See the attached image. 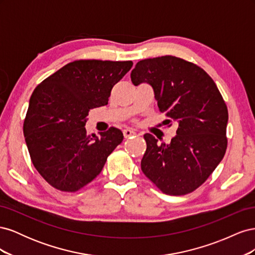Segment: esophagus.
Instances as JSON below:
<instances>
[{"label":"esophagus","instance_id":"34e87169","mask_svg":"<svg viewBox=\"0 0 255 255\" xmlns=\"http://www.w3.org/2000/svg\"><path fill=\"white\" fill-rule=\"evenodd\" d=\"M135 134H136V132L132 128H126L125 130H123V135H125L126 138L132 136V135H135Z\"/></svg>","mask_w":255,"mask_h":255}]
</instances>
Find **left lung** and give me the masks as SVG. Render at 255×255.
Here are the masks:
<instances>
[{
	"instance_id": "1",
	"label": "left lung",
	"mask_w": 255,
	"mask_h": 255,
	"mask_svg": "<svg viewBox=\"0 0 255 255\" xmlns=\"http://www.w3.org/2000/svg\"><path fill=\"white\" fill-rule=\"evenodd\" d=\"M132 83L150 84L160 113L177 123L169 144L143 135L146 150L141 170L166 195L196 190L223 158L228 146V107L213 79L202 68L166 55L138 61ZM171 126V125H170Z\"/></svg>"
}]
</instances>
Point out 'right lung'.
<instances>
[{
  "label": "right lung",
  "instance_id": "obj_1",
  "mask_svg": "<svg viewBox=\"0 0 255 255\" xmlns=\"http://www.w3.org/2000/svg\"><path fill=\"white\" fill-rule=\"evenodd\" d=\"M133 63L80 59L69 63L35 88L23 133L36 170L51 186L74 192L102 171L123 140L119 128L87 135L90 110L109 103L111 91Z\"/></svg>",
  "mask_w": 255,
  "mask_h": 255
}]
</instances>
